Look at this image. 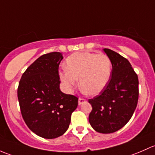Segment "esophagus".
Segmentation results:
<instances>
[{
  "label": "esophagus",
  "instance_id": "34e87169",
  "mask_svg": "<svg viewBox=\"0 0 155 155\" xmlns=\"http://www.w3.org/2000/svg\"><path fill=\"white\" fill-rule=\"evenodd\" d=\"M84 102H86V99L79 98V99H78V105H81L83 103H84Z\"/></svg>",
  "mask_w": 155,
  "mask_h": 155
}]
</instances>
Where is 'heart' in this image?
<instances>
[{"instance_id": "b5f03b06", "label": "heart", "mask_w": 155, "mask_h": 155, "mask_svg": "<svg viewBox=\"0 0 155 155\" xmlns=\"http://www.w3.org/2000/svg\"><path fill=\"white\" fill-rule=\"evenodd\" d=\"M66 68L59 72V76L66 91L71 92L80 85L85 93L97 95L107 84L111 74L112 65L104 54L77 52L67 57Z\"/></svg>"}]
</instances>
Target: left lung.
Masks as SVG:
<instances>
[{
	"mask_svg": "<svg viewBox=\"0 0 155 155\" xmlns=\"http://www.w3.org/2000/svg\"><path fill=\"white\" fill-rule=\"evenodd\" d=\"M112 64L110 78L100 94L89 100L92 110L89 122L95 131L110 134L128 122L137 107L139 81L128 60L108 48H104Z\"/></svg>",
	"mask_w": 155,
	"mask_h": 155,
	"instance_id": "8db88e82",
	"label": "left lung"
}]
</instances>
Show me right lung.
<instances>
[{"label": "right lung", "instance_id": "obj_1", "mask_svg": "<svg viewBox=\"0 0 155 155\" xmlns=\"http://www.w3.org/2000/svg\"><path fill=\"white\" fill-rule=\"evenodd\" d=\"M60 52L41 56L27 68L18 84L21 112L30 130L45 139H54L66 133L78 98L60 89Z\"/></svg>", "mask_w": 155, "mask_h": 155}]
</instances>
